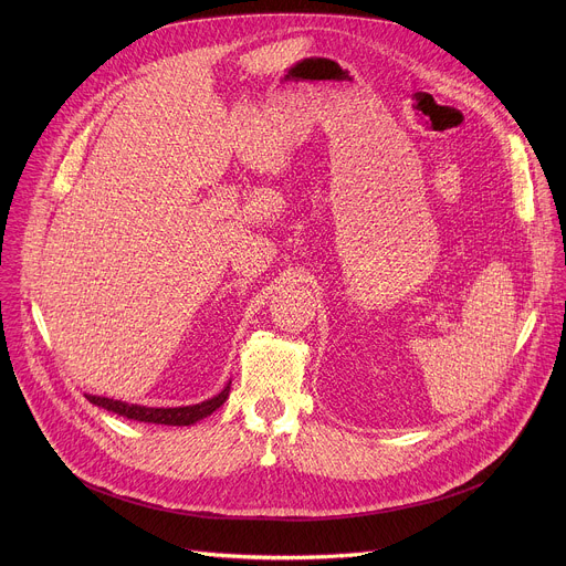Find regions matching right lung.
Wrapping results in <instances>:
<instances>
[{"label": "right lung", "instance_id": "1", "mask_svg": "<svg viewBox=\"0 0 566 566\" xmlns=\"http://www.w3.org/2000/svg\"><path fill=\"white\" fill-rule=\"evenodd\" d=\"M230 385H226L217 396L210 400L197 402V406L188 408H140V406H129V402L114 400V398H103V396H87L94 406L105 408L109 412H116L120 417L134 419V421H145V423H160V426H192L199 419L212 415L219 406H223V400L228 398Z\"/></svg>", "mask_w": 566, "mask_h": 566}]
</instances>
